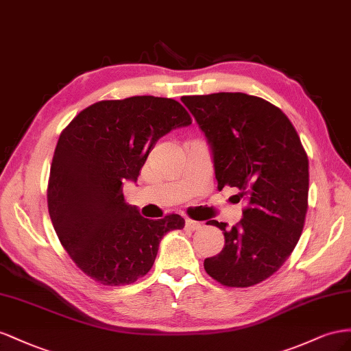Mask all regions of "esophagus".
Listing matches in <instances>:
<instances>
[{"label": "esophagus", "instance_id": "obj_1", "mask_svg": "<svg viewBox=\"0 0 351 351\" xmlns=\"http://www.w3.org/2000/svg\"><path fill=\"white\" fill-rule=\"evenodd\" d=\"M185 228L189 229V231H198V229L202 228V222H197V220H193V219H186Z\"/></svg>", "mask_w": 351, "mask_h": 351}]
</instances>
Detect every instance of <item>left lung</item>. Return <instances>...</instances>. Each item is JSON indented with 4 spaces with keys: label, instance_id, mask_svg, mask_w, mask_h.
Returning <instances> with one entry per match:
<instances>
[{
    "label": "left lung",
    "instance_id": "obj_1",
    "mask_svg": "<svg viewBox=\"0 0 351 351\" xmlns=\"http://www.w3.org/2000/svg\"><path fill=\"white\" fill-rule=\"evenodd\" d=\"M213 153L217 188L245 197L243 219L208 220L223 231L225 247L204 260L206 272L225 287L265 281L293 253L303 232L308 158L289 119L266 99L243 93L182 97Z\"/></svg>",
    "mask_w": 351,
    "mask_h": 351
}]
</instances>
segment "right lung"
<instances>
[{
  "label": "right lung",
  "instance_id": "right-lung-1",
  "mask_svg": "<svg viewBox=\"0 0 351 351\" xmlns=\"http://www.w3.org/2000/svg\"><path fill=\"white\" fill-rule=\"evenodd\" d=\"M172 98L106 99L82 110L58 138L48 181V212L75 265L97 282L128 285L148 274L162 238L182 229L179 215L145 219L125 202L156 143L191 125Z\"/></svg>",
  "mask_w": 351,
  "mask_h": 351
}]
</instances>
